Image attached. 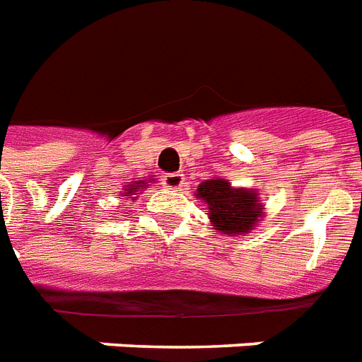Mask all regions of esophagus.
<instances>
[{
    "mask_svg": "<svg viewBox=\"0 0 362 362\" xmlns=\"http://www.w3.org/2000/svg\"><path fill=\"white\" fill-rule=\"evenodd\" d=\"M163 185H164V187H166V189L179 190V189H181V187H185V175L181 172L168 173V175H164Z\"/></svg>",
    "mask_w": 362,
    "mask_h": 362,
    "instance_id": "1",
    "label": "esophagus"
}]
</instances>
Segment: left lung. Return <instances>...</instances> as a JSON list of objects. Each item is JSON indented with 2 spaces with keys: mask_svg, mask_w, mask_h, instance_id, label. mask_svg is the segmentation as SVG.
Masks as SVG:
<instances>
[{
  "mask_svg": "<svg viewBox=\"0 0 362 362\" xmlns=\"http://www.w3.org/2000/svg\"><path fill=\"white\" fill-rule=\"evenodd\" d=\"M194 196L207 205L211 226L222 235H248L265 215L258 190L231 187L224 177L202 181Z\"/></svg>",
  "mask_w": 362,
  "mask_h": 362,
  "instance_id": "obj_1",
  "label": "left lung"
}]
</instances>
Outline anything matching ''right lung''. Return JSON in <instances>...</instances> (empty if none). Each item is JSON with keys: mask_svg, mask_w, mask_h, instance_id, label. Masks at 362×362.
<instances>
[{"mask_svg": "<svg viewBox=\"0 0 362 362\" xmlns=\"http://www.w3.org/2000/svg\"><path fill=\"white\" fill-rule=\"evenodd\" d=\"M149 183H151V179H147V181H144V179H138V181H131L129 185H125L123 187V192L119 196V199H138V196L141 194V190L149 189Z\"/></svg>", "mask_w": 362, "mask_h": 362, "instance_id": "add662e5", "label": "right lung"}]
</instances>
